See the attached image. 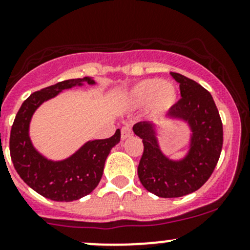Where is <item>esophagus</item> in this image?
I'll return each mask as SVG.
<instances>
[{
  "label": "esophagus",
  "instance_id": "1",
  "mask_svg": "<svg viewBox=\"0 0 250 250\" xmlns=\"http://www.w3.org/2000/svg\"><path fill=\"white\" fill-rule=\"evenodd\" d=\"M132 134H133L132 128L128 127V125L123 127L122 130H121V138H122V140L127 139V138H129V137H132Z\"/></svg>",
  "mask_w": 250,
  "mask_h": 250
}]
</instances>
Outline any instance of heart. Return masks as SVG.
<instances>
[{"label": "heart", "instance_id": "1", "mask_svg": "<svg viewBox=\"0 0 250 250\" xmlns=\"http://www.w3.org/2000/svg\"><path fill=\"white\" fill-rule=\"evenodd\" d=\"M178 94L169 83L161 80H145L138 83L129 93V103L140 107L151 103L153 115H163L175 105Z\"/></svg>", "mask_w": 250, "mask_h": 250}]
</instances>
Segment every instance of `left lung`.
Wrapping results in <instances>:
<instances>
[{
	"label": "left lung",
	"mask_w": 250,
	"mask_h": 250,
	"mask_svg": "<svg viewBox=\"0 0 250 250\" xmlns=\"http://www.w3.org/2000/svg\"><path fill=\"white\" fill-rule=\"evenodd\" d=\"M179 82L181 98L169 110L170 117L184 118L192 128L190 153L185 160H168L158 148L152 125L137 123L144 152L138 166L140 183L148 192L163 198L195 192L210 178L223 148V122L210 93L191 78L170 72Z\"/></svg>",
	"instance_id": "8db88e82"
}]
</instances>
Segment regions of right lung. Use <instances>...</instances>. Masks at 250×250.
Returning <instances> with one entry per match:
<instances>
[{
	"label": "right lung",
	"instance_id": "obj_1",
	"mask_svg": "<svg viewBox=\"0 0 250 250\" xmlns=\"http://www.w3.org/2000/svg\"><path fill=\"white\" fill-rule=\"evenodd\" d=\"M90 78H75L58 82L32 93L20 106L11 129L9 151L14 168L20 178L43 197L58 202H71L92 192L99 184L111 148L120 143L121 130L111 138L93 140L83 145L67 160L52 162L42 157L31 145L29 123L35 110L59 92Z\"/></svg>",
	"mask_w": 250,
	"mask_h": 250
}]
</instances>
